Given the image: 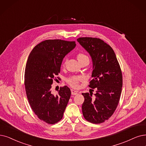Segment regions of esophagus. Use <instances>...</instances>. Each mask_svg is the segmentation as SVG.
I'll return each mask as SVG.
<instances>
[{
	"label": "esophagus",
	"mask_w": 146,
	"mask_h": 146,
	"mask_svg": "<svg viewBox=\"0 0 146 146\" xmlns=\"http://www.w3.org/2000/svg\"><path fill=\"white\" fill-rule=\"evenodd\" d=\"M71 93H72V95H77V94H78V90H75V89H71Z\"/></svg>",
	"instance_id": "34e87169"
}]
</instances>
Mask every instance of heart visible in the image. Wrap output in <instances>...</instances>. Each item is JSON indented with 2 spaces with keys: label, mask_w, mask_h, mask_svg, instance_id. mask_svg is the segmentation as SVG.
Masks as SVG:
<instances>
[{
  "label": "heart",
  "mask_w": 146,
  "mask_h": 146,
  "mask_svg": "<svg viewBox=\"0 0 146 146\" xmlns=\"http://www.w3.org/2000/svg\"><path fill=\"white\" fill-rule=\"evenodd\" d=\"M77 59L80 62L84 60H89V57H87L84 53H80L77 55ZM65 65V63H64ZM84 80V78L81 76H73L68 80V82L69 84L73 87H78L79 83Z\"/></svg>",
  "instance_id": "obj_1"
}]
</instances>
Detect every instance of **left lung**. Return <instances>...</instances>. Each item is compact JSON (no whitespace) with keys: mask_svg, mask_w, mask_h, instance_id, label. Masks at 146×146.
<instances>
[{"mask_svg":"<svg viewBox=\"0 0 146 146\" xmlns=\"http://www.w3.org/2000/svg\"><path fill=\"white\" fill-rule=\"evenodd\" d=\"M77 41L92 58L93 79L89 86L96 90L94 96L92 92L82 93L83 114L91 123H101L108 120L117 107L123 84L121 69L114 50L104 40L84 37Z\"/></svg>","mask_w":146,"mask_h":146,"instance_id":"obj_1","label":"left lung"}]
</instances>
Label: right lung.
<instances>
[{
    "mask_svg": "<svg viewBox=\"0 0 146 146\" xmlns=\"http://www.w3.org/2000/svg\"><path fill=\"white\" fill-rule=\"evenodd\" d=\"M76 46L75 41L49 39L36 45L27 61L25 85L31 108L38 118L54 124L63 117L71 92L65 86L57 95L51 92L53 79L60 71L63 58Z\"/></svg>",
    "mask_w": 146,
    "mask_h": 146,
    "instance_id": "right-lung-1",
    "label": "right lung"
}]
</instances>
